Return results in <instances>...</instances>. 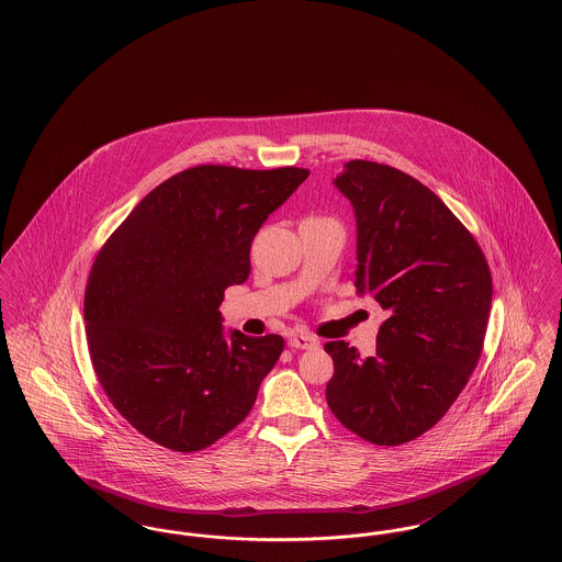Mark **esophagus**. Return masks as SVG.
Returning a JSON list of instances; mask_svg holds the SVG:
<instances>
[{"label": "esophagus", "mask_w": 562, "mask_h": 562, "mask_svg": "<svg viewBox=\"0 0 562 562\" xmlns=\"http://www.w3.org/2000/svg\"><path fill=\"white\" fill-rule=\"evenodd\" d=\"M289 346L294 349H316L321 341L307 333H294L289 337Z\"/></svg>", "instance_id": "obj_1"}]
</instances>
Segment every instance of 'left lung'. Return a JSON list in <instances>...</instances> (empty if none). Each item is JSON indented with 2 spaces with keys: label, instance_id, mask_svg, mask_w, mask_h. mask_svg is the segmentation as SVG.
Returning a JSON list of instances; mask_svg holds the SVG:
<instances>
[{
  "label": "left lung",
  "instance_id": "1",
  "mask_svg": "<svg viewBox=\"0 0 562 562\" xmlns=\"http://www.w3.org/2000/svg\"><path fill=\"white\" fill-rule=\"evenodd\" d=\"M333 186L356 216V293L390 314L376 353L326 344L333 415L360 438L394 447L442 419L481 358L493 284L472 234L445 202L401 170L344 164Z\"/></svg>",
  "mask_w": 562,
  "mask_h": 562
}]
</instances>
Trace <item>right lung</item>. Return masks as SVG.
Wrapping results in <instances>:
<instances>
[{
    "mask_svg": "<svg viewBox=\"0 0 562 562\" xmlns=\"http://www.w3.org/2000/svg\"><path fill=\"white\" fill-rule=\"evenodd\" d=\"M307 177L189 168L149 191L99 252L83 296L92 367L149 440L202 451L250 413L284 339L225 330L218 305L246 282L259 227Z\"/></svg>",
    "mask_w": 562,
    "mask_h": 562,
    "instance_id": "add662e5",
    "label": "right lung"
}]
</instances>
